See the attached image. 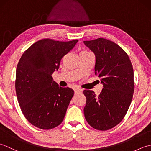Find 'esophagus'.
Returning <instances> with one entry per match:
<instances>
[{"label": "esophagus", "instance_id": "1", "mask_svg": "<svg viewBox=\"0 0 151 151\" xmlns=\"http://www.w3.org/2000/svg\"><path fill=\"white\" fill-rule=\"evenodd\" d=\"M82 90L81 89H78V88H75V93H80L81 92Z\"/></svg>", "mask_w": 151, "mask_h": 151}]
</instances>
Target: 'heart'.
Wrapping results in <instances>:
<instances>
[{
    "label": "heart",
    "mask_w": 151,
    "mask_h": 151,
    "mask_svg": "<svg viewBox=\"0 0 151 151\" xmlns=\"http://www.w3.org/2000/svg\"><path fill=\"white\" fill-rule=\"evenodd\" d=\"M88 52V51H87V50H83V51H82L81 52Z\"/></svg>",
    "instance_id": "b5f03b06"
}]
</instances>
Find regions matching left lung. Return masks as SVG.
Returning a JSON list of instances; mask_svg holds the SVG:
<instances>
[{"instance_id":"obj_1","label":"left lung","mask_w":151,"mask_h":151,"mask_svg":"<svg viewBox=\"0 0 151 151\" xmlns=\"http://www.w3.org/2000/svg\"><path fill=\"white\" fill-rule=\"evenodd\" d=\"M84 43L95 54V74L103 84L98 96L93 91H83L84 116L93 129L107 130L119 123L129 110L134 90L133 67L127 52L113 41L100 37Z\"/></svg>"}]
</instances>
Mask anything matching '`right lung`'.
I'll list each match as a JSON object with an SVG mask.
<instances>
[{
    "label": "right lung",
    "mask_w": 151,
    "mask_h": 151,
    "mask_svg": "<svg viewBox=\"0 0 151 151\" xmlns=\"http://www.w3.org/2000/svg\"><path fill=\"white\" fill-rule=\"evenodd\" d=\"M78 41L40 40L24 51L19 61L15 76L18 102L25 118L39 129H54L65 117L74 91L60 87L52 75Z\"/></svg>",
    "instance_id": "right-lung-1"
}]
</instances>
